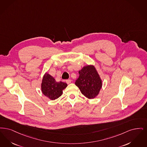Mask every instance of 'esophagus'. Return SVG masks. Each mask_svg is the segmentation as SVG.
<instances>
[{
	"label": "esophagus",
	"instance_id": "esophagus-1",
	"mask_svg": "<svg viewBox=\"0 0 147 147\" xmlns=\"http://www.w3.org/2000/svg\"><path fill=\"white\" fill-rule=\"evenodd\" d=\"M66 82L67 83V84H70L71 82V80H66Z\"/></svg>",
	"mask_w": 147,
	"mask_h": 147
}]
</instances>
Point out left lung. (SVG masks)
Listing matches in <instances>:
<instances>
[{
  "mask_svg": "<svg viewBox=\"0 0 147 147\" xmlns=\"http://www.w3.org/2000/svg\"><path fill=\"white\" fill-rule=\"evenodd\" d=\"M80 76L75 84L83 96L88 99H94L99 94L102 87V80L93 65H87L78 71Z\"/></svg>",
  "mask_w": 147,
  "mask_h": 147,
  "instance_id": "8db88e82",
  "label": "left lung"
}]
</instances>
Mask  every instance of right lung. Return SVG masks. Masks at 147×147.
<instances>
[{
    "label": "right lung",
    "mask_w": 147,
    "mask_h": 147,
    "mask_svg": "<svg viewBox=\"0 0 147 147\" xmlns=\"http://www.w3.org/2000/svg\"><path fill=\"white\" fill-rule=\"evenodd\" d=\"M67 86L66 83L61 81L57 82L53 77L45 72L42 80L41 90L45 96L51 100H54L63 94V90Z\"/></svg>",
    "instance_id": "1"
}]
</instances>
